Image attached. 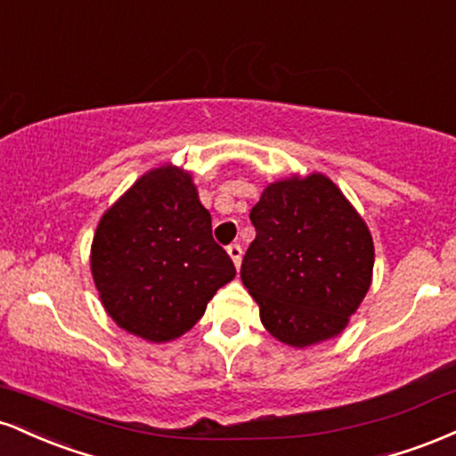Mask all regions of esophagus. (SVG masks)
<instances>
[{
	"mask_svg": "<svg viewBox=\"0 0 456 456\" xmlns=\"http://www.w3.org/2000/svg\"><path fill=\"white\" fill-rule=\"evenodd\" d=\"M227 253H229V257H232L235 268H240V264H242V248H240V244L227 246Z\"/></svg>",
	"mask_w": 456,
	"mask_h": 456,
	"instance_id": "1",
	"label": "esophagus"
}]
</instances>
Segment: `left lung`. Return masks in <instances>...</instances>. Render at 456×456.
I'll return each mask as SVG.
<instances>
[{
	"mask_svg": "<svg viewBox=\"0 0 456 456\" xmlns=\"http://www.w3.org/2000/svg\"><path fill=\"white\" fill-rule=\"evenodd\" d=\"M250 221L257 235L240 276L264 328L296 349L338 337L373 281L364 218L328 175L313 171L265 186Z\"/></svg>",
	"mask_w": 456,
	"mask_h": 456,
	"instance_id": "8db88e82",
	"label": "left lung"
}]
</instances>
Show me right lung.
<instances>
[{"instance_id":"add662e5","label":"right lung","mask_w":456,"mask_h":456,"mask_svg":"<svg viewBox=\"0 0 456 456\" xmlns=\"http://www.w3.org/2000/svg\"><path fill=\"white\" fill-rule=\"evenodd\" d=\"M90 270L109 317L150 343L186 334L235 276L191 171L174 162L145 171L102 214Z\"/></svg>"}]
</instances>
